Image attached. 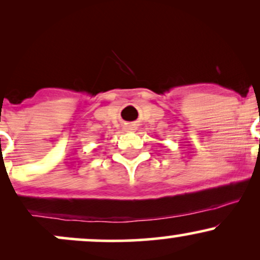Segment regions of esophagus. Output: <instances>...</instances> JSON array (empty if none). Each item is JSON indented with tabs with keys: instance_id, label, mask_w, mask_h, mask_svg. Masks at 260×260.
Here are the masks:
<instances>
[{
	"instance_id": "esophagus-1",
	"label": "esophagus",
	"mask_w": 260,
	"mask_h": 260,
	"mask_svg": "<svg viewBox=\"0 0 260 260\" xmlns=\"http://www.w3.org/2000/svg\"><path fill=\"white\" fill-rule=\"evenodd\" d=\"M126 129H127V131H134V127H133V126H127Z\"/></svg>"
}]
</instances>
